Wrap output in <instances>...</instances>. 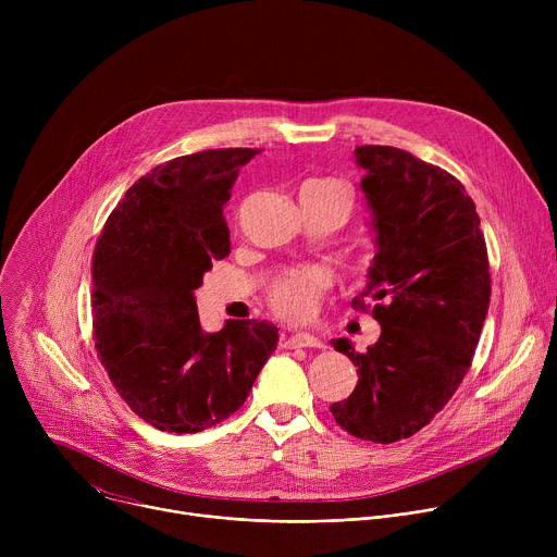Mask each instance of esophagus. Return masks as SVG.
I'll list each match as a JSON object with an SVG mask.
<instances>
[{"instance_id":"obj_1","label":"esophagus","mask_w":557,"mask_h":557,"mask_svg":"<svg viewBox=\"0 0 557 557\" xmlns=\"http://www.w3.org/2000/svg\"><path fill=\"white\" fill-rule=\"evenodd\" d=\"M282 342H284V348H324V344L320 339L308 335V333H295L288 337L284 335Z\"/></svg>"}]
</instances>
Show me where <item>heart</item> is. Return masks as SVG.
<instances>
[{
    "label": "heart",
    "mask_w": 557,
    "mask_h": 557,
    "mask_svg": "<svg viewBox=\"0 0 557 557\" xmlns=\"http://www.w3.org/2000/svg\"><path fill=\"white\" fill-rule=\"evenodd\" d=\"M301 196H324V198H337L346 207H350V189L342 181L335 178H314L304 183ZM326 288V275L317 269H293L282 273L275 284L271 286V306L284 320L301 322L312 314L317 299H320L322 290Z\"/></svg>",
    "instance_id": "heart-1"
}]
</instances>
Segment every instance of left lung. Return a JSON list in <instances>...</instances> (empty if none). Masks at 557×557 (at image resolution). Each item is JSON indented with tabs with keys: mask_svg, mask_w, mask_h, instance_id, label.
I'll list each match as a JSON object with an SVG mask.
<instances>
[{
	"mask_svg": "<svg viewBox=\"0 0 557 557\" xmlns=\"http://www.w3.org/2000/svg\"><path fill=\"white\" fill-rule=\"evenodd\" d=\"M355 158L376 253L352 306L374 304L381 337L366 352L333 339L359 381L331 412L357 438L394 443L425 428L467 374L490 308V260L475 205L451 174L387 145Z\"/></svg>",
	"mask_w": 557,
	"mask_h": 557,
	"instance_id": "8db88e82",
	"label": "left lung"
}]
</instances>
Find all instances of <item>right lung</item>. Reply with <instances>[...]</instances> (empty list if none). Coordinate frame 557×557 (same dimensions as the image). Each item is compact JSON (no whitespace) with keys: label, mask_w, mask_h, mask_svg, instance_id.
Instances as JSON below:
<instances>
[{"label":"right lung","mask_w":557,"mask_h":557,"mask_svg":"<svg viewBox=\"0 0 557 557\" xmlns=\"http://www.w3.org/2000/svg\"><path fill=\"white\" fill-rule=\"evenodd\" d=\"M228 147L153 168L110 213L95 249V346L123 401L163 432L196 434L240 408L277 348L271 322L200 326L194 290L231 249L222 215L240 168Z\"/></svg>","instance_id":"1"}]
</instances>
